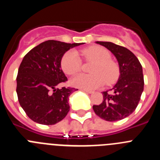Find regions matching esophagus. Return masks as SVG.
<instances>
[{
  "mask_svg": "<svg viewBox=\"0 0 160 160\" xmlns=\"http://www.w3.org/2000/svg\"><path fill=\"white\" fill-rule=\"evenodd\" d=\"M82 91H84V92H86V93H88V94H92L93 93V91L92 90H85V89H82Z\"/></svg>",
  "mask_w": 160,
  "mask_h": 160,
  "instance_id": "obj_1",
  "label": "esophagus"
}]
</instances>
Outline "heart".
<instances>
[{"mask_svg":"<svg viewBox=\"0 0 160 160\" xmlns=\"http://www.w3.org/2000/svg\"><path fill=\"white\" fill-rule=\"evenodd\" d=\"M88 61L95 62L91 73L93 74L80 73L70 80L73 87L85 90H94L102 87L104 83L112 84L116 82L119 75L118 66L111 59V53L101 46H91L82 51ZM61 66L63 71L68 75H73L80 71L82 61L78 53L74 50L68 51L63 55Z\"/></svg>","mask_w":160,"mask_h":160,"instance_id":"obj_1","label":"heart"}]
</instances>
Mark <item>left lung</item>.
I'll use <instances>...</instances> for the list:
<instances>
[{"label": "left lung", "instance_id": "1", "mask_svg": "<svg viewBox=\"0 0 160 160\" xmlns=\"http://www.w3.org/2000/svg\"><path fill=\"white\" fill-rule=\"evenodd\" d=\"M109 49L118 61L119 77L110 90L103 91V101L94 105L98 116L109 122L123 119L136 109L143 91L142 68L138 59L127 48L109 42H96Z\"/></svg>", "mask_w": 160, "mask_h": 160}]
</instances>
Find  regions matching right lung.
<instances>
[{
  "label": "right lung",
  "instance_id": "1",
  "mask_svg": "<svg viewBox=\"0 0 160 160\" xmlns=\"http://www.w3.org/2000/svg\"><path fill=\"white\" fill-rule=\"evenodd\" d=\"M82 44L49 40L23 58L17 77V94L20 105L32 121L53 125L66 116L69 96L77 89L57 88L67 80L61 61L66 51Z\"/></svg>",
  "mask_w": 160,
  "mask_h": 160
}]
</instances>
